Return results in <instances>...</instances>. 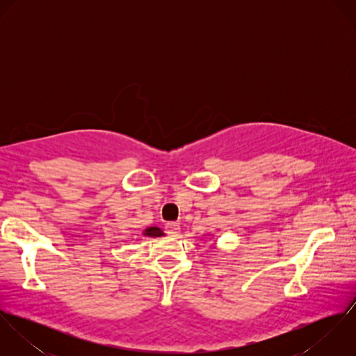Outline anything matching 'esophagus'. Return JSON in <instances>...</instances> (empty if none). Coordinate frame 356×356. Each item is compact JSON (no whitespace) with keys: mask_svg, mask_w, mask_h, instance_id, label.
I'll return each instance as SVG.
<instances>
[{"mask_svg":"<svg viewBox=\"0 0 356 356\" xmlns=\"http://www.w3.org/2000/svg\"><path fill=\"white\" fill-rule=\"evenodd\" d=\"M164 229H165V233H167L168 236H171V237H177V236H179V233H181L179 225H178V223H174V222L167 223Z\"/></svg>","mask_w":356,"mask_h":356,"instance_id":"obj_1","label":"esophagus"}]
</instances>
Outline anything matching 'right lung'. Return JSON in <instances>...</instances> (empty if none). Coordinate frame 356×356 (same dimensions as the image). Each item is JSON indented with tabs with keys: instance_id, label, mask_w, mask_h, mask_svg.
<instances>
[{
	"instance_id": "1",
	"label": "right lung",
	"mask_w": 356,
	"mask_h": 356,
	"mask_svg": "<svg viewBox=\"0 0 356 356\" xmlns=\"http://www.w3.org/2000/svg\"><path fill=\"white\" fill-rule=\"evenodd\" d=\"M143 234L147 236V237H161V236H164V233L161 232V229H159V227H156V226H151V227L145 229V230L143 232Z\"/></svg>"
}]
</instances>
